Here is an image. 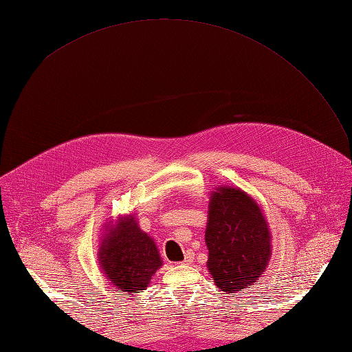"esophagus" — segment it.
Instances as JSON below:
<instances>
[{"instance_id":"1","label":"esophagus","mask_w":352,"mask_h":352,"mask_svg":"<svg viewBox=\"0 0 352 352\" xmlns=\"http://www.w3.org/2000/svg\"><path fill=\"white\" fill-rule=\"evenodd\" d=\"M192 258H193V252L186 254V260L183 261V265H190L192 263Z\"/></svg>"}]
</instances>
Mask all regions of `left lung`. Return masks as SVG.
<instances>
[{
  "instance_id": "left-lung-1",
  "label": "left lung",
  "mask_w": 352,
  "mask_h": 352,
  "mask_svg": "<svg viewBox=\"0 0 352 352\" xmlns=\"http://www.w3.org/2000/svg\"><path fill=\"white\" fill-rule=\"evenodd\" d=\"M266 216L251 195L218 186L208 198L207 271L227 295L258 283L272 256Z\"/></svg>"
}]
</instances>
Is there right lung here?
Masks as SVG:
<instances>
[{"instance_id":"right-lung-1","label":"right lung","mask_w":352,"mask_h":352,"mask_svg":"<svg viewBox=\"0 0 352 352\" xmlns=\"http://www.w3.org/2000/svg\"><path fill=\"white\" fill-rule=\"evenodd\" d=\"M98 263L118 294L146 290L163 261L154 239L142 231L134 214H119L104 223Z\"/></svg>"}]
</instances>
